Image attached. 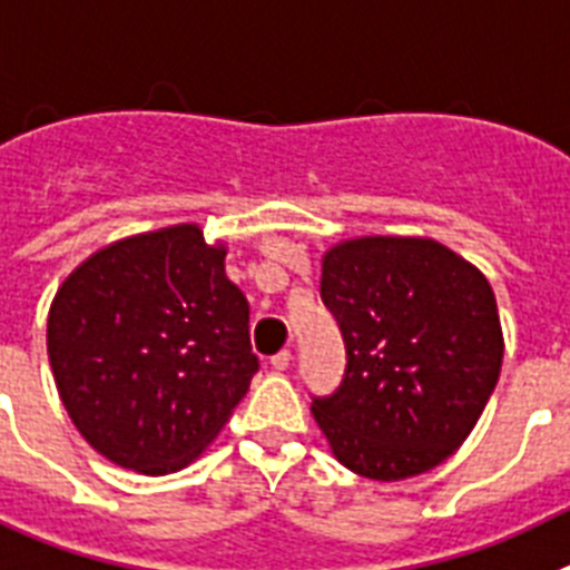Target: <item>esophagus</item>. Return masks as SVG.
Here are the masks:
<instances>
[{
    "mask_svg": "<svg viewBox=\"0 0 570 570\" xmlns=\"http://www.w3.org/2000/svg\"><path fill=\"white\" fill-rule=\"evenodd\" d=\"M269 364H272V367H275V370H286V367H289V364H292V353H289V350H281V353L272 355Z\"/></svg>",
    "mask_w": 570,
    "mask_h": 570,
    "instance_id": "esophagus-1",
    "label": "esophagus"
}]
</instances>
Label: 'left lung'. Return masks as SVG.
Returning <instances> with one entry per match:
<instances>
[{"label":"left lung","mask_w":570,"mask_h":570,"mask_svg":"<svg viewBox=\"0 0 570 570\" xmlns=\"http://www.w3.org/2000/svg\"><path fill=\"white\" fill-rule=\"evenodd\" d=\"M321 301L346 353L338 387L313 395L335 459L375 482L442 464L502 370L488 278L430 237H355L324 255Z\"/></svg>","instance_id":"left-lung-1"}]
</instances>
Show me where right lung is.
Wrapping results in <instances>:
<instances>
[{"label": "right lung", "mask_w": 570, "mask_h": 570, "mask_svg": "<svg viewBox=\"0 0 570 570\" xmlns=\"http://www.w3.org/2000/svg\"><path fill=\"white\" fill-rule=\"evenodd\" d=\"M226 246L180 224L94 252L59 286L48 358L59 399L108 462L163 476L220 433L257 355Z\"/></svg>", "instance_id": "right-lung-1"}]
</instances>
